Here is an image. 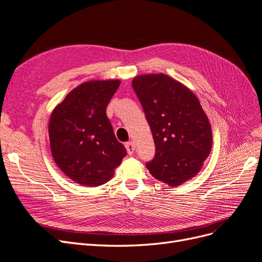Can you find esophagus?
I'll list each match as a JSON object with an SVG mask.
<instances>
[{
    "label": "esophagus",
    "instance_id": "obj_1",
    "mask_svg": "<svg viewBox=\"0 0 262 262\" xmlns=\"http://www.w3.org/2000/svg\"><path fill=\"white\" fill-rule=\"evenodd\" d=\"M125 148H126V152H128V154L132 155L134 153V149H136V145H134L133 142H126Z\"/></svg>",
    "mask_w": 262,
    "mask_h": 262
}]
</instances>
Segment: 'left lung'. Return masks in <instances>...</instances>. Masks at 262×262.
Instances as JSON below:
<instances>
[{
    "label": "left lung",
    "instance_id": "1",
    "mask_svg": "<svg viewBox=\"0 0 262 262\" xmlns=\"http://www.w3.org/2000/svg\"><path fill=\"white\" fill-rule=\"evenodd\" d=\"M132 86L155 143L146 167L155 179L178 187L200 171L211 152L209 119L195 95L164 73L139 75Z\"/></svg>",
    "mask_w": 262,
    "mask_h": 262
}]
</instances>
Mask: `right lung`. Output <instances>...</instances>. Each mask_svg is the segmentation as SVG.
I'll return each mask as SVG.
<instances>
[{"label":"right lung","mask_w":262,"mask_h":262,"mask_svg":"<svg viewBox=\"0 0 262 262\" xmlns=\"http://www.w3.org/2000/svg\"><path fill=\"white\" fill-rule=\"evenodd\" d=\"M119 85V80L85 82L71 91L51 114L53 160L70 179L84 187L104 185L126 155L106 115Z\"/></svg>","instance_id":"right-lung-1"}]
</instances>
